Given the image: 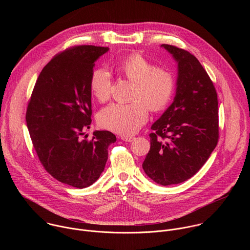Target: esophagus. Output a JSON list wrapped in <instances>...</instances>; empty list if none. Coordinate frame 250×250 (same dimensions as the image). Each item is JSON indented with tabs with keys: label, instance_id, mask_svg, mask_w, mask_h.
<instances>
[{
	"label": "esophagus",
	"instance_id": "esophagus-1",
	"mask_svg": "<svg viewBox=\"0 0 250 250\" xmlns=\"http://www.w3.org/2000/svg\"><path fill=\"white\" fill-rule=\"evenodd\" d=\"M124 141H126V142H130V141H133L134 140V137H130V136H122L121 137Z\"/></svg>",
	"mask_w": 250,
	"mask_h": 250
}]
</instances>
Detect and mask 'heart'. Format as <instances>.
<instances>
[{"instance_id":"obj_1","label":"heart","mask_w":250,"mask_h":250,"mask_svg":"<svg viewBox=\"0 0 250 250\" xmlns=\"http://www.w3.org/2000/svg\"><path fill=\"white\" fill-rule=\"evenodd\" d=\"M121 72L135 83L131 103H113L101 110L98 122L104 128L122 135H132L148 117V106L161 111L171 101L175 90V79L170 71L155 68L140 55L127 57L120 65ZM111 75L105 69H97L90 79V90L100 102L110 98Z\"/></svg>"}]
</instances>
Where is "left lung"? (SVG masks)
Listing matches in <instances>:
<instances>
[{
    "label": "left lung",
    "instance_id": "left-lung-1",
    "mask_svg": "<svg viewBox=\"0 0 250 250\" xmlns=\"http://www.w3.org/2000/svg\"><path fill=\"white\" fill-rule=\"evenodd\" d=\"M161 47L177 62L176 91L173 103L151 125L150 150L142 168L155 183L168 186L194 176L215 149L219 111L216 89L199 60L176 46Z\"/></svg>",
    "mask_w": 250,
    "mask_h": 250
}]
</instances>
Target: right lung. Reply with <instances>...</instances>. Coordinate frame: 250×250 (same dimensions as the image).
<instances>
[{
  "instance_id": "obj_1",
  "label": "right lung",
  "mask_w": 250,
  "mask_h": 250,
  "mask_svg": "<svg viewBox=\"0 0 250 250\" xmlns=\"http://www.w3.org/2000/svg\"><path fill=\"white\" fill-rule=\"evenodd\" d=\"M108 47L79 45L54 56L42 70L27 105L25 121L33 147L56 180L83 189L95 183L108 160L114 133L91 125L90 79L95 62Z\"/></svg>"
}]
</instances>
